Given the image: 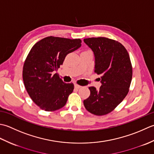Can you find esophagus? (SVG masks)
Segmentation results:
<instances>
[{
	"label": "esophagus",
	"mask_w": 154,
	"mask_h": 154,
	"mask_svg": "<svg viewBox=\"0 0 154 154\" xmlns=\"http://www.w3.org/2000/svg\"><path fill=\"white\" fill-rule=\"evenodd\" d=\"M74 87H75V88H76V89H79V88H80L82 87L81 86H80V85H78V84H74Z\"/></svg>",
	"instance_id": "34e87169"
}]
</instances>
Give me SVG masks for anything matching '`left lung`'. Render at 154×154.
Here are the masks:
<instances>
[{
	"mask_svg": "<svg viewBox=\"0 0 154 154\" xmlns=\"http://www.w3.org/2000/svg\"><path fill=\"white\" fill-rule=\"evenodd\" d=\"M84 42L93 51L94 72L100 76L99 90L89 87L90 95L84 100L89 112L103 116L114 110L129 92L132 67L128 52L121 43L104 37L89 38Z\"/></svg>",
	"mask_w": 154,
	"mask_h": 154,
	"instance_id": "8db88e82",
	"label": "left lung"
}]
</instances>
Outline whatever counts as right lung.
Here are the masks:
<instances>
[{
    "mask_svg": "<svg viewBox=\"0 0 154 154\" xmlns=\"http://www.w3.org/2000/svg\"><path fill=\"white\" fill-rule=\"evenodd\" d=\"M80 39L48 36L36 42L24 62V86L32 101L45 111L64 107L73 92L72 83H64L57 71L65 57L81 46Z\"/></svg>",
    "mask_w": 154,
    "mask_h": 154,
    "instance_id": "right-lung-1",
    "label": "right lung"
}]
</instances>
